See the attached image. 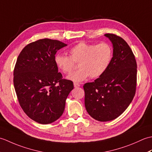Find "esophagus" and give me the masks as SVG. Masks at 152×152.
Listing matches in <instances>:
<instances>
[{
    "mask_svg": "<svg viewBox=\"0 0 152 152\" xmlns=\"http://www.w3.org/2000/svg\"><path fill=\"white\" fill-rule=\"evenodd\" d=\"M74 88H78V87H80V85L78 83L74 82Z\"/></svg>",
    "mask_w": 152,
    "mask_h": 152,
    "instance_id": "1",
    "label": "esophagus"
}]
</instances>
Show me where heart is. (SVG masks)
Listing matches in <instances>:
<instances>
[{"instance_id":"b5f03b06","label":"heart","mask_w":152,"mask_h":152,"mask_svg":"<svg viewBox=\"0 0 152 152\" xmlns=\"http://www.w3.org/2000/svg\"><path fill=\"white\" fill-rule=\"evenodd\" d=\"M69 56L57 54L55 63L61 72L69 74L78 63L79 70L67 77L74 82H80L90 76L98 78L104 74L110 64L113 57V48L107 42L91 44L80 42L69 51Z\"/></svg>"}]
</instances>
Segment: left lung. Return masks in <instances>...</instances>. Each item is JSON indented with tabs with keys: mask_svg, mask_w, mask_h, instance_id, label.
<instances>
[{
	"mask_svg": "<svg viewBox=\"0 0 152 152\" xmlns=\"http://www.w3.org/2000/svg\"><path fill=\"white\" fill-rule=\"evenodd\" d=\"M113 45L110 64L102 76L83 86L85 106L99 121L119 117L133 101L136 92L137 64L128 44L114 34H105Z\"/></svg>",
	"mask_w": 152,
	"mask_h": 152,
	"instance_id": "left-lung-1",
	"label": "left lung"
}]
</instances>
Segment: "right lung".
I'll return each instance as SVG.
<instances>
[{"label":"right lung","mask_w":152,"mask_h":152,"mask_svg":"<svg viewBox=\"0 0 152 152\" xmlns=\"http://www.w3.org/2000/svg\"><path fill=\"white\" fill-rule=\"evenodd\" d=\"M67 46L59 40L44 38L27 44L16 61L14 85L19 104L28 117L41 124L59 119L74 88L63 79L55 63L57 51Z\"/></svg>","instance_id":"right-lung-1"}]
</instances>
